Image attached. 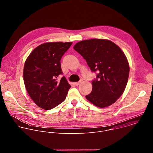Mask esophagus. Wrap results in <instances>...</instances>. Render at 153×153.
<instances>
[{"label":"esophagus","instance_id":"34e87169","mask_svg":"<svg viewBox=\"0 0 153 153\" xmlns=\"http://www.w3.org/2000/svg\"><path fill=\"white\" fill-rule=\"evenodd\" d=\"M80 83H81V82H75L74 83V85H76V86H78L79 85H80Z\"/></svg>","mask_w":153,"mask_h":153}]
</instances>
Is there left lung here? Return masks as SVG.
<instances>
[{
    "mask_svg": "<svg viewBox=\"0 0 153 153\" xmlns=\"http://www.w3.org/2000/svg\"><path fill=\"white\" fill-rule=\"evenodd\" d=\"M73 48L92 71L99 72L86 99L99 108L113 104L123 93L128 82L129 66L124 53L114 42L103 39L82 40Z\"/></svg>",
    "mask_w": 153,
    "mask_h": 153,
    "instance_id": "left-lung-1",
    "label": "left lung"
}]
</instances>
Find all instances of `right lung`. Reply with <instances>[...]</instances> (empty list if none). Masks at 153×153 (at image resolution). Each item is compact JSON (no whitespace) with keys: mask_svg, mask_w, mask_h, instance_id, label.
I'll use <instances>...</instances> for the list:
<instances>
[{"mask_svg":"<svg viewBox=\"0 0 153 153\" xmlns=\"http://www.w3.org/2000/svg\"><path fill=\"white\" fill-rule=\"evenodd\" d=\"M73 42H53L42 43L27 57L24 68L26 90L33 102L49 110L63 102L71 85L62 74L60 59Z\"/></svg>","mask_w":153,"mask_h":153,"instance_id":"right-lung-1","label":"right lung"}]
</instances>
